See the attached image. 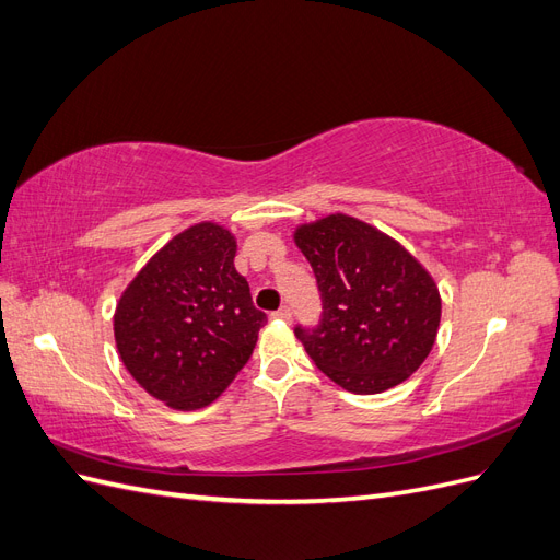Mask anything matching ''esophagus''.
I'll use <instances>...</instances> for the list:
<instances>
[{
	"label": "esophagus",
	"mask_w": 560,
	"mask_h": 560,
	"mask_svg": "<svg viewBox=\"0 0 560 560\" xmlns=\"http://www.w3.org/2000/svg\"><path fill=\"white\" fill-rule=\"evenodd\" d=\"M273 317H276V319H282V322H292V311L287 308V306H282L280 311L273 313Z\"/></svg>",
	"instance_id": "34e87169"
}]
</instances>
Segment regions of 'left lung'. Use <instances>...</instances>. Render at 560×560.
<instances>
[{
    "mask_svg": "<svg viewBox=\"0 0 560 560\" xmlns=\"http://www.w3.org/2000/svg\"><path fill=\"white\" fill-rule=\"evenodd\" d=\"M313 266L319 325L294 334L322 374L354 395L409 378L430 354L442 296L422 264L383 231L329 214L294 231Z\"/></svg>",
    "mask_w": 560,
    "mask_h": 560,
    "instance_id": "1",
    "label": "left lung"
}]
</instances>
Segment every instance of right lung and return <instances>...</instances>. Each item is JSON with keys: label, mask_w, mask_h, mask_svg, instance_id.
Instances as JSON below:
<instances>
[{"label": "right lung", "mask_w": 560, "mask_h": 560, "mask_svg": "<svg viewBox=\"0 0 560 560\" xmlns=\"http://www.w3.org/2000/svg\"><path fill=\"white\" fill-rule=\"evenodd\" d=\"M233 259V233L200 222L163 245L118 299L121 362L171 409L212 404L247 364L266 325Z\"/></svg>", "instance_id": "right-lung-1"}]
</instances>
